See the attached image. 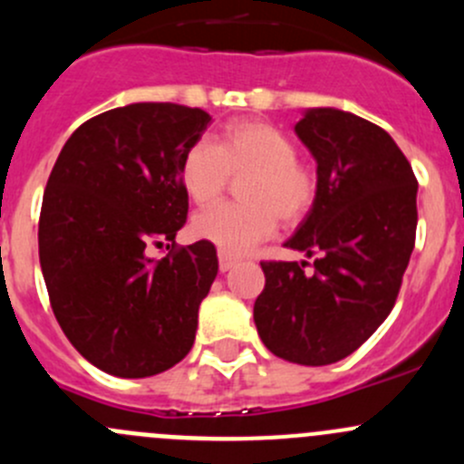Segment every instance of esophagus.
I'll use <instances>...</instances> for the list:
<instances>
[{
	"mask_svg": "<svg viewBox=\"0 0 464 464\" xmlns=\"http://www.w3.org/2000/svg\"><path fill=\"white\" fill-rule=\"evenodd\" d=\"M218 260H219V271H228L237 262L236 256L227 254V251H218Z\"/></svg>",
	"mask_w": 464,
	"mask_h": 464,
	"instance_id": "obj_1",
	"label": "esophagus"
}]
</instances>
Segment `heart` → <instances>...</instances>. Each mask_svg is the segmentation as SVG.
Returning <instances> with one entry per match:
<instances>
[{
    "label": "heart",
    "mask_w": 464,
    "mask_h": 464,
    "mask_svg": "<svg viewBox=\"0 0 464 464\" xmlns=\"http://www.w3.org/2000/svg\"><path fill=\"white\" fill-rule=\"evenodd\" d=\"M287 132L262 119H237L224 128L219 143L202 139L186 150L179 179L190 202L210 206L224 198L231 177H246L245 204L215 206L198 215L195 233L227 254H245L271 237L278 219L294 227L316 202V175L301 161Z\"/></svg>",
    "instance_id": "heart-1"
}]
</instances>
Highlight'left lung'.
Here are the masks:
<instances>
[{"instance_id": "8db88e82", "label": "left lung", "mask_w": 464, "mask_h": 464, "mask_svg": "<svg viewBox=\"0 0 464 464\" xmlns=\"http://www.w3.org/2000/svg\"><path fill=\"white\" fill-rule=\"evenodd\" d=\"M296 134L316 159V202L289 249L314 262H260L254 305L262 343L292 363L353 354L391 314L418 227V179L391 134L334 107H314Z\"/></svg>"}]
</instances>
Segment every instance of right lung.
Segmentation results:
<instances>
[{
  "mask_svg": "<svg viewBox=\"0 0 464 464\" xmlns=\"http://www.w3.org/2000/svg\"><path fill=\"white\" fill-rule=\"evenodd\" d=\"M208 123L175 102L102 111L69 137L46 181L37 245L51 307L107 375H159L193 348L218 254L206 240L175 246L188 215L179 166ZM163 244L171 254L154 261L149 249Z\"/></svg>",
  "mask_w": 464,
  "mask_h": 464,
  "instance_id": "add662e5",
  "label": "right lung"
}]
</instances>
